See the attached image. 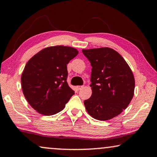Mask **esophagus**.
I'll use <instances>...</instances> for the list:
<instances>
[{"instance_id":"34e87169","label":"esophagus","mask_w":157,"mask_h":157,"mask_svg":"<svg viewBox=\"0 0 157 157\" xmlns=\"http://www.w3.org/2000/svg\"><path fill=\"white\" fill-rule=\"evenodd\" d=\"M82 88H83V86H76V89L78 90V91H79V90H81Z\"/></svg>"}]
</instances>
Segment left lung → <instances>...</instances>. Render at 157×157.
Here are the masks:
<instances>
[{
	"mask_svg": "<svg viewBox=\"0 0 157 157\" xmlns=\"http://www.w3.org/2000/svg\"><path fill=\"white\" fill-rule=\"evenodd\" d=\"M92 66V95L84 100L87 112L98 121L119 115L131 102L135 88L132 71L123 57L109 48L82 50Z\"/></svg>",
	"mask_w": 157,
	"mask_h": 157,
	"instance_id": "1",
	"label": "left lung"
}]
</instances>
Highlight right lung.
I'll use <instances>...</instances> for the list:
<instances>
[{"instance_id":"right-lung-1","label":"right lung","mask_w":157,"mask_h":157,"mask_svg":"<svg viewBox=\"0 0 157 157\" xmlns=\"http://www.w3.org/2000/svg\"><path fill=\"white\" fill-rule=\"evenodd\" d=\"M78 54L75 48H44L28 61L21 75L25 99L37 112L50 116L62 111L75 91L67 83V64Z\"/></svg>"}]
</instances>
